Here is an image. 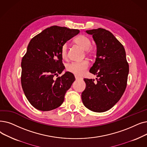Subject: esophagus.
I'll list each match as a JSON object with an SVG mask.
<instances>
[{
    "mask_svg": "<svg viewBox=\"0 0 147 147\" xmlns=\"http://www.w3.org/2000/svg\"><path fill=\"white\" fill-rule=\"evenodd\" d=\"M75 79H76V80H80V79H82V78H81L78 77V76H75Z\"/></svg>",
    "mask_w": 147,
    "mask_h": 147,
    "instance_id": "obj_1",
    "label": "esophagus"
}]
</instances>
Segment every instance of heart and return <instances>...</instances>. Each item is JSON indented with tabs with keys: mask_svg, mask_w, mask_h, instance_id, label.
<instances>
[{
	"mask_svg": "<svg viewBox=\"0 0 147 147\" xmlns=\"http://www.w3.org/2000/svg\"><path fill=\"white\" fill-rule=\"evenodd\" d=\"M74 42L78 44L83 50H85V53L88 56H92L93 50L90 47L91 42L89 38L85 35H79L75 39ZM61 55L62 59H66L68 58V46L67 44H63L62 47ZM89 67V62L88 61L85 60L81 62H73L69 63L66 65V70L75 76H79L83 74L85 70Z\"/></svg>",
	"mask_w": 147,
	"mask_h": 147,
	"instance_id": "obj_1",
	"label": "heart"
}]
</instances>
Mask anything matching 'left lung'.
<instances>
[{
	"label": "left lung",
	"instance_id": "1",
	"mask_svg": "<svg viewBox=\"0 0 147 147\" xmlns=\"http://www.w3.org/2000/svg\"><path fill=\"white\" fill-rule=\"evenodd\" d=\"M97 46V58L89 69L97 81L85 79L86 88L82 100L88 109L95 112L109 110L124 94L129 72L124 46L111 32L105 29L88 30Z\"/></svg>",
	"mask_w": 147,
	"mask_h": 147
}]
</instances>
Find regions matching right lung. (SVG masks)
Here are the masks:
<instances>
[{
    "label": "right lung",
    "mask_w": 147,
    "mask_h": 147,
    "mask_svg": "<svg viewBox=\"0 0 147 147\" xmlns=\"http://www.w3.org/2000/svg\"><path fill=\"white\" fill-rule=\"evenodd\" d=\"M78 29L51 26L29 42L22 60L21 82L23 92L35 109L49 111L59 107L65 94L75 80L73 74L65 72L61 55L65 42L79 33Z\"/></svg>",
    "instance_id": "add662e5"
}]
</instances>
